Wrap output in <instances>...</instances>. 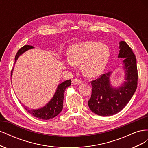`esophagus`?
<instances>
[{"mask_svg": "<svg viewBox=\"0 0 148 148\" xmlns=\"http://www.w3.org/2000/svg\"><path fill=\"white\" fill-rule=\"evenodd\" d=\"M72 83L74 84H81L83 83V81L79 78H75L72 79Z\"/></svg>", "mask_w": 148, "mask_h": 148, "instance_id": "1", "label": "esophagus"}]
</instances>
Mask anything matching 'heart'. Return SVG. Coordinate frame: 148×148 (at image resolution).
<instances>
[{
    "mask_svg": "<svg viewBox=\"0 0 148 148\" xmlns=\"http://www.w3.org/2000/svg\"><path fill=\"white\" fill-rule=\"evenodd\" d=\"M110 51L107 45L88 41L75 44L64 60L66 66L74 67L82 64V71L88 77H95L104 70L109 61Z\"/></svg>",
    "mask_w": 148,
    "mask_h": 148,
    "instance_id": "b5f03b06",
    "label": "heart"
}]
</instances>
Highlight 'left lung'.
<instances>
[{"label":"left lung","mask_w":148,"mask_h":148,"mask_svg":"<svg viewBox=\"0 0 148 148\" xmlns=\"http://www.w3.org/2000/svg\"><path fill=\"white\" fill-rule=\"evenodd\" d=\"M119 58H123L125 81L122 86L115 88L111 86L109 77L111 72L100 75L91 82L92 92L88 101L89 109L101 116H110L122 110L137 88L138 70L136 59L131 47L125 41L120 42Z\"/></svg>","instance_id":"8db88e82"}]
</instances>
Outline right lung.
I'll list each match as a JSON object with an SVG mask.
<instances>
[{
	"mask_svg": "<svg viewBox=\"0 0 148 148\" xmlns=\"http://www.w3.org/2000/svg\"><path fill=\"white\" fill-rule=\"evenodd\" d=\"M33 48V46L29 45H26L22 47L19 51L17 52L15 58V64L16 60L18 59V57L22 54L24 52L26 51L28 49ZM13 69L11 71V76L12 75ZM71 84V79L66 80L64 82L60 83L57 87L56 92L54 96L52 97V99L49 101L47 104H46L44 107L41 109L34 110L28 109V107L23 106L25 109L32 115L33 117L38 118L42 120H49L53 119V117L59 114L63 109V101H64V96L65 89L70 86Z\"/></svg>",
	"mask_w": 148,
	"mask_h": 148,
	"instance_id": "add662e5",
	"label": "right lung"
}]
</instances>
